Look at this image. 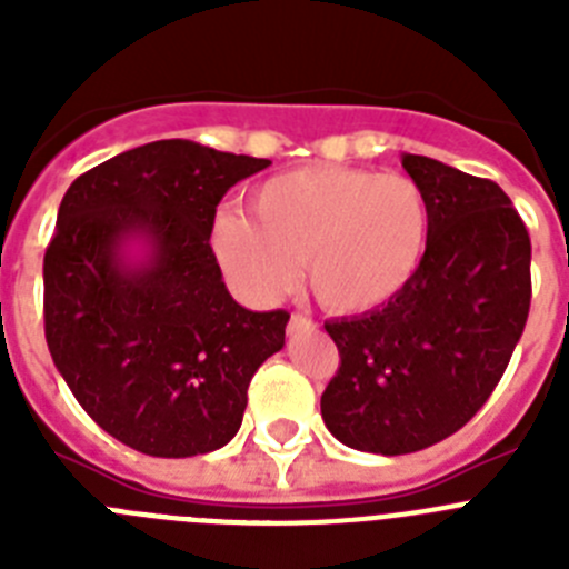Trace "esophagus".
Returning a JSON list of instances; mask_svg holds the SVG:
<instances>
[{"mask_svg":"<svg viewBox=\"0 0 569 569\" xmlns=\"http://www.w3.org/2000/svg\"><path fill=\"white\" fill-rule=\"evenodd\" d=\"M313 328H316V321L305 313H293L288 321L290 333H299V330H313Z\"/></svg>","mask_w":569,"mask_h":569,"instance_id":"esophagus-1","label":"esophagus"}]
</instances>
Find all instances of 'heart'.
I'll return each mask as SVG.
<instances>
[{"label":"heart","mask_w":569,"mask_h":569,"mask_svg":"<svg viewBox=\"0 0 569 569\" xmlns=\"http://www.w3.org/2000/svg\"><path fill=\"white\" fill-rule=\"evenodd\" d=\"M253 214L224 210L210 248L241 293L276 299L305 259L336 313L373 310L407 288L430 244V202L416 179L361 168H301L261 182Z\"/></svg>","instance_id":"obj_1"}]
</instances>
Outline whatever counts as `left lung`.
I'll use <instances>...</instances> for the list:
<instances>
[{"label":"left lung","instance_id":"left-lung-1","mask_svg":"<svg viewBox=\"0 0 569 569\" xmlns=\"http://www.w3.org/2000/svg\"><path fill=\"white\" fill-rule=\"evenodd\" d=\"M430 202V244L407 288L325 325L339 370L321 419L341 445L405 456L453 436L505 376L530 313V233L490 179L401 156Z\"/></svg>","mask_w":569,"mask_h":569}]
</instances>
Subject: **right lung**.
<instances>
[{
  "instance_id": "add662e5",
  "label": "right lung",
  "mask_w": 569,
  "mask_h": 569,
  "mask_svg": "<svg viewBox=\"0 0 569 569\" xmlns=\"http://www.w3.org/2000/svg\"><path fill=\"white\" fill-rule=\"evenodd\" d=\"M268 159L188 139L124 150L59 204L44 250V339L104 433L159 459L228 445L261 361L284 345L288 310L253 313L228 293L210 248L216 204ZM142 238L144 260L123 244Z\"/></svg>"
}]
</instances>
